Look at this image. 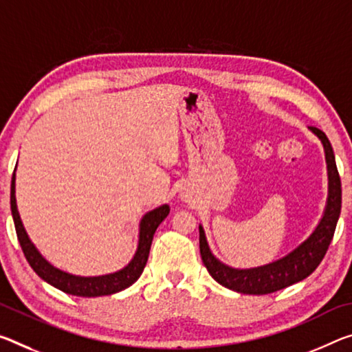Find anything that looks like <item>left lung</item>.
Instances as JSON below:
<instances>
[{
  "label": "left lung",
  "instance_id": "obj_1",
  "mask_svg": "<svg viewBox=\"0 0 352 352\" xmlns=\"http://www.w3.org/2000/svg\"><path fill=\"white\" fill-rule=\"evenodd\" d=\"M309 130L318 136L324 147L327 164L329 191L321 221L318 222L311 235L285 256L267 265L248 267V270H238L217 260L206 243L204 227L199 226V246L202 261L210 276L222 287L243 294H270L304 280L324 258L329 244L333 238V232H336L340 210H342V182L337 170L336 155L327 136L315 126H309Z\"/></svg>",
  "mask_w": 352,
  "mask_h": 352
}]
</instances>
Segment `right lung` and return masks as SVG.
Returning a JSON list of instances; mask_svg holds the SVG:
<instances>
[{
    "label": "right lung",
    "mask_w": 352,
    "mask_h": 352,
    "mask_svg": "<svg viewBox=\"0 0 352 352\" xmlns=\"http://www.w3.org/2000/svg\"><path fill=\"white\" fill-rule=\"evenodd\" d=\"M16 167V166H15ZM10 210H12L14 224L16 230V236H19L20 246L23 249V254L26 256L28 263L31 265L36 274L43 278L50 285L60 289L72 296H81V298H97V296H108V294L119 293L122 289L131 287L139 277H141L144 267L148 260L150 246H152L153 235L156 228L163 222L167 214H169V205H161L158 208L148 211L142 216L141 222H139V241L138 249L130 263L122 270L111 272V274L104 276H96V277H82V276H74L69 272L60 271L54 267L52 263L43 258L42 254L38 252L37 248L32 244V241L28 236V233L21 222V217L16 208V199H15V172L12 175V183H10Z\"/></svg>",
    "instance_id": "obj_1"
}]
</instances>
